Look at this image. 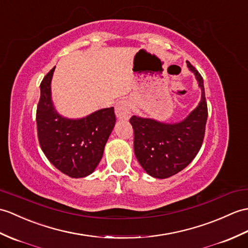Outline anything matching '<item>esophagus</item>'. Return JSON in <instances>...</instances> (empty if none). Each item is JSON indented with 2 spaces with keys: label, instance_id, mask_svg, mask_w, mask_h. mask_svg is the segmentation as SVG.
Wrapping results in <instances>:
<instances>
[{
  "label": "esophagus",
  "instance_id": "1",
  "mask_svg": "<svg viewBox=\"0 0 248 248\" xmlns=\"http://www.w3.org/2000/svg\"><path fill=\"white\" fill-rule=\"evenodd\" d=\"M115 114L118 119H128L131 116V102L128 99L119 100L115 106Z\"/></svg>",
  "mask_w": 248,
  "mask_h": 248
}]
</instances>
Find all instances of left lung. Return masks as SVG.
<instances>
[{
    "instance_id": "1",
    "label": "left lung",
    "mask_w": 248,
    "mask_h": 248,
    "mask_svg": "<svg viewBox=\"0 0 248 248\" xmlns=\"http://www.w3.org/2000/svg\"><path fill=\"white\" fill-rule=\"evenodd\" d=\"M201 90L202 99L189 116L178 124H163L154 119L132 116L134 153L149 175L167 178L182 171L197 156L204 140L208 108L203 78L187 61Z\"/></svg>"
}]
</instances>
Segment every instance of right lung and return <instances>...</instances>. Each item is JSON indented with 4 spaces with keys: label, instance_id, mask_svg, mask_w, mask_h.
Returning <instances> with one entry per match:
<instances>
[{
    "label": "right lung",
    "instance_id": "add662e5",
    "mask_svg": "<svg viewBox=\"0 0 248 248\" xmlns=\"http://www.w3.org/2000/svg\"><path fill=\"white\" fill-rule=\"evenodd\" d=\"M55 67L40 84L41 96L36 114L39 143L45 156L62 173L75 178L84 177L96 169L102 157L116 122L114 108H102L81 119L60 116L50 99Z\"/></svg>",
    "mask_w": 248,
    "mask_h": 248
}]
</instances>
